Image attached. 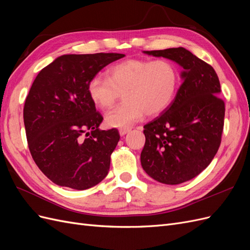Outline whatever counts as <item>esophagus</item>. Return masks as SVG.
I'll return each mask as SVG.
<instances>
[{"mask_svg":"<svg viewBox=\"0 0 250 250\" xmlns=\"http://www.w3.org/2000/svg\"><path fill=\"white\" fill-rule=\"evenodd\" d=\"M131 130V128H121V129L119 130L120 132V135H125L126 133H128Z\"/></svg>","mask_w":250,"mask_h":250,"instance_id":"1","label":"esophagus"}]
</instances>
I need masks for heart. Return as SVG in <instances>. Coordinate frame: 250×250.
<instances>
[{
	"mask_svg": "<svg viewBox=\"0 0 250 250\" xmlns=\"http://www.w3.org/2000/svg\"><path fill=\"white\" fill-rule=\"evenodd\" d=\"M107 78L96 76L87 92L96 106L106 110L122 93L124 101L106 113V123L116 128H130L145 116H156L175 98L179 73L167 59H127L111 65Z\"/></svg>",
	"mask_w": 250,
	"mask_h": 250,
	"instance_id": "b5f03b06",
	"label": "heart"
}]
</instances>
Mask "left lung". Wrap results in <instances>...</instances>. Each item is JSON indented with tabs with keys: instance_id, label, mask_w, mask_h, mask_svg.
<instances>
[{
	"instance_id": "obj_1",
	"label": "left lung",
	"mask_w": 250,
	"mask_h": 250,
	"mask_svg": "<svg viewBox=\"0 0 250 250\" xmlns=\"http://www.w3.org/2000/svg\"><path fill=\"white\" fill-rule=\"evenodd\" d=\"M173 60L184 69L176 96L161 116L144 126L143 169L166 185H179L200 174L220 147L225 105L213 66L185 48L144 51Z\"/></svg>"
}]
</instances>
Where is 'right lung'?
Here are the masks:
<instances>
[{"mask_svg":"<svg viewBox=\"0 0 250 250\" xmlns=\"http://www.w3.org/2000/svg\"><path fill=\"white\" fill-rule=\"evenodd\" d=\"M119 53L67 54L39 73L24 106L28 147L53 183L86 190L106 177L118 129L100 130L103 117L89 98V81Z\"/></svg>","mask_w":250,"mask_h":250,"instance_id":"obj_1","label":"right lung"}]
</instances>
